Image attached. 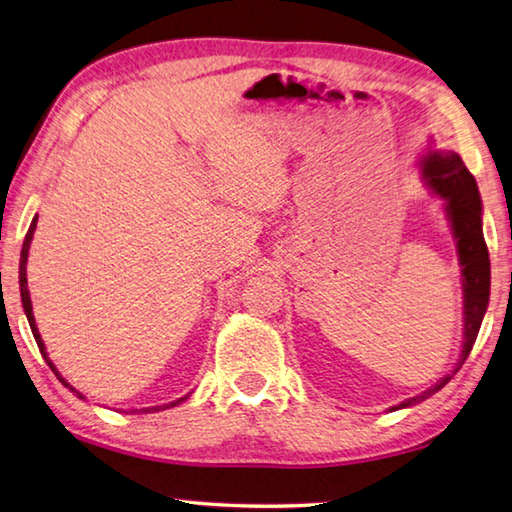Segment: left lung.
Here are the masks:
<instances>
[{"mask_svg":"<svg viewBox=\"0 0 512 512\" xmlns=\"http://www.w3.org/2000/svg\"><path fill=\"white\" fill-rule=\"evenodd\" d=\"M423 176L427 185L441 199H445V210H448L454 237H457L459 262L463 266V315H466L463 318V351L452 374L445 376L441 383H436L427 392L407 398V401H403L398 407H392V410L421 403L434 392H439L443 385L450 383L452 376L457 374L463 362L470 356L490 297V257L481 230V199L475 176L463 165L461 156L452 150H432L427 154L423 161Z\"/></svg>","mask_w":512,"mask_h":512,"instance_id":"left-lung-1","label":"left lung"}]
</instances>
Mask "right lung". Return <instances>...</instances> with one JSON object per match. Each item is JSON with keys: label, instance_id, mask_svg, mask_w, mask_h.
Listing matches in <instances>:
<instances>
[{"label": "right lung", "instance_id": "1", "mask_svg": "<svg viewBox=\"0 0 512 512\" xmlns=\"http://www.w3.org/2000/svg\"><path fill=\"white\" fill-rule=\"evenodd\" d=\"M35 224H37V217L31 221V226H29V232H26V237H24V246H22V255H20V293H22V304H24V311H26V318H29V324H31V331H33V338H35V342H37V347H40V353L44 356V360L49 362V367L55 371V376H60L58 374V369L53 367V362L49 360V356H46V347H44V342H42V338H40V331H37V327H35V318H33V306H31V297H29V288H26V257H29V248H31V239H33V232H35ZM62 383H64V378H60ZM67 385V383H64ZM73 394H76L78 398H85L82 396L80 392H76V389H73L71 385H67ZM185 398L188 396H183V398H179V401H174V403H165V405H156V407H145L143 412H159V410H167V407H174V405H179L181 401H185ZM134 412H138V410H134Z\"/></svg>", "mask_w": 512, "mask_h": 512}]
</instances>
